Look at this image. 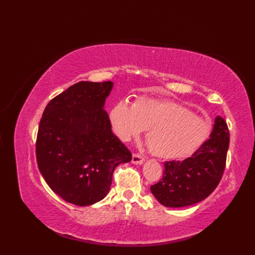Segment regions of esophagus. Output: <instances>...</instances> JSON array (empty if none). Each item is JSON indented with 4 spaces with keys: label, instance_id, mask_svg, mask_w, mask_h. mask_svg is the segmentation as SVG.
Segmentation results:
<instances>
[{
    "label": "esophagus",
    "instance_id": "esophagus-1",
    "mask_svg": "<svg viewBox=\"0 0 255 255\" xmlns=\"http://www.w3.org/2000/svg\"><path fill=\"white\" fill-rule=\"evenodd\" d=\"M143 161H144V158L141 155H139V154H133L132 164H134V165H141V164H143Z\"/></svg>",
    "mask_w": 255,
    "mask_h": 255
}]
</instances>
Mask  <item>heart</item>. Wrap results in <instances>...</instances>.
Segmentation results:
<instances>
[{
  "mask_svg": "<svg viewBox=\"0 0 255 255\" xmlns=\"http://www.w3.org/2000/svg\"><path fill=\"white\" fill-rule=\"evenodd\" d=\"M109 120L114 134L123 142L148 130L151 153L164 159L194 155L211 134L206 120L167 100L140 99L134 105L121 100L111 109Z\"/></svg>",
  "mask_w": 255,
  "mask_h": 255,
  "instance_id": "heart-1",
  "label": "heart"
}]
</instances>
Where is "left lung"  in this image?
Segmentation results:
<instances>
[{"label": "left lung", "instance_id": "1", "mask_svg": "<svg viewBox=\"0 0 255 255\" xmlns=\"http://www.w3.org/2000/svg\"><path fill=\"white\" fill-rule=\"evenodd\" d=\"M210 137L192 156L164 164L163 179L150 188L160 204L167 207L196 204L218 186L230 142L227 122L220 116L215 119Z\"/></svg>", "mask_w": 255, "mask_h": 255}]
</instances>
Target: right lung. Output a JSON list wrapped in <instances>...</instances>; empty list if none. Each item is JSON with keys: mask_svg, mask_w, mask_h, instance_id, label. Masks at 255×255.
<instances>
[{"mask_svg": "<svg viewBox=\"0 0 255 255\" xmlns=\"http://www.w3.org/2000/svg\"><path fill=\"white\" fill-rule=\"evenodd\" d=\"M113 86L111 81L76 83L51 100L40 120L38 168L50 188L74 205L101 201L115 168L132 159L104 107Z\"/></svg>", "mask_w": 255, "mask_h": 255, "instance_id": "add662e5", "label": "right lung"}]
</instances>
